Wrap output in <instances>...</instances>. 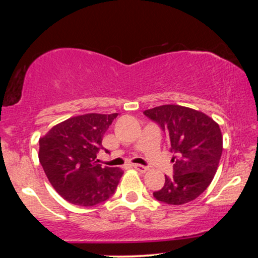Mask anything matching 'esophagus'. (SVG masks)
Returning <instances> with one entry per match:
<instances>
[{
	"mask_svg": "<svg viewBox=\"0 0 258 258\" xmlns=\"http://www.w3.org/2000/svg\"><path fill=\"white\" fill-rule=\"evenodd\" d=\"M132 166L135 167L137 171H139V172H142V173H146L147 171L149 170V167H148V166H143V165H137V164H135V165H132Z\"/></svg>",
	"mask_w": 258,
	"mask_h": 258,
	"instance_id": "34e87169",
	"label": "esophagus"
}]
</instances>
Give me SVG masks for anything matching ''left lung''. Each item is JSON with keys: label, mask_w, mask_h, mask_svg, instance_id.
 I'll return each mask as SVG.
<instances>
[{"label": "left lung", "mask_w": 258, "mask_h": 258, "mask_svg": "<svg viewBox=\"0 0 258 258\" xmlns=\"http://www.w3.org/2000/svg\"><path fill=\"white\" fill-rule=\"evenodd\" d=\"M159 123L170 138L174 156L173 176L153 195L170 205H183L197 199L211 184L220 164L223 137L220 125L203 111L166 104L143 111Z\"/></svg>", "instance_id": "left-lung-1"}]
</instances>
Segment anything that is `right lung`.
<instances>
[{"mask_svg": "<svg viewBox=\"0 0 258 258\" xmlns=\"http://www.w3.org/2000/svg\"><path fill=\"white\" fill-rule=\"evenodd\" d=\"M117 114L79 115L53 126L40 138L38 159L55 191L74 205L94 206L108 200L123 171L102 167L97 153Z\"/></svg>", "mask_w": 258, "mask_h": 258, "instance_id": "right-lung-1", "label": "right lung"}]
</instances>
